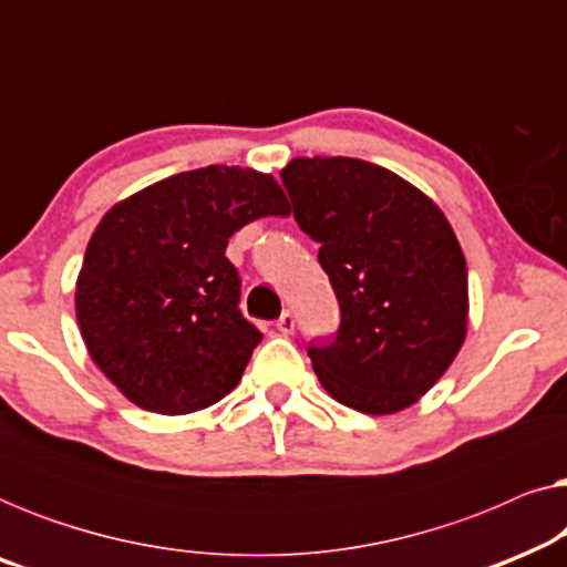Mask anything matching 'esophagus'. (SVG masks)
Masks as SVG:
<instances>
[{
  "mask_svg": "<svg viewBox=\"0 0 567 567\" xmlns=\"http://www.w3.org/2000/svg\"><path fill=\"white\" fill-rule=\"evenodd\" d=\"M276 328L284 332V336H289V332H293V315L289 312V309H284L281 317L276 320Z\"/></svg>",
  "mask_w": 567,
  "mask_h": 567,
  "instance_id": "34e87169",
  "label": "esophagus"
}]
</instances>
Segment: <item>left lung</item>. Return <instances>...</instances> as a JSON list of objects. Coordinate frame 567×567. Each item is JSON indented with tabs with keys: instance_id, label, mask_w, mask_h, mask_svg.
<instances>
[{
	"instance_id": "left-lung-1",
	"label": "left lung",
	"mask_w": 567,
	"mask_h": 567,
	"mask_svg": "<svg viewBox=\"0 0 567 567\" xmlns=\"http://www.w3.org/2000/svg\"><path fill=\"white\" fill-rule=\"evenodd\" d=\"M281 183L340 307L338 330L307 348L322 386L369 415L413 405L467 332V262L446 216L353 157L291 159Z\"/></svg>"
}]
</instances>
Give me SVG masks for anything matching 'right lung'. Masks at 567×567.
<instances>
[{
	"label": "right lung",
	"mask_w": 567,
	"mask_h": 567,
	"mask_svg": "<svg viewBox=\"0 0 567 567\" xmlns=\"http://www.w3.org/2000/svg\"><path fill=\"white\" fill-rule=\"evenodd\" d=\"M286 214L270 175L208 165L103 216L76 278V322L134 405L185 415L235 390L262 332L239 309L243 281L224 250L245 224Z\"/></svg>",
	"instance_id": "add662e5"
}]
</instances>
